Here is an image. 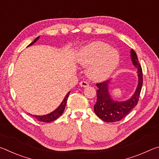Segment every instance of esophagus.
Here are the masks:
<instances>
[{
  "label": "esophagus",
  "instance_id": "esophagus-1",
  "mask_svg": "<svg viewBox=\"0 0 159 159\" xmlns=\"http://www.w3.org/2000/svg\"><path fill=\"white\" fill-rule=\"evenodd\" d=\"M80 85L81 86V87H88V85H89V84H88V82H86V81H84V80H83V81H81V82H80Z\"/></svg>",
  "mask_w": 159,
  "mask_h": 159
}]
</instances>
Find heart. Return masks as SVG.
<instances>
[{"label": "heart", "instance_id": "obj_1", "mask_svg": "<svg viewBox=\"0 0 159 159\" xmlns=\"http://www.w3.org/2000/svg\"><path fill=\"white\" fill-rule=\"evenodd\" d=\"M118 61V52L103 42L92 43L79 53V62L83 66L90 65L88 74L94 80L105 79L116 68Z\"/></svg>", "mask_w": 159, "mask_h": 159}]
</instances>
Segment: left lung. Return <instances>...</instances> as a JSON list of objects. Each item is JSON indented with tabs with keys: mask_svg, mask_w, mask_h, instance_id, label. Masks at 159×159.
Listing matches in <instances>:
<instances>
[{
	"mask_svg": "<svg viewBox=\"0 0 159 159\" xmlns=\"http://www.w3.org/2000/svg\"><path fill=\"white\" fill-rule=\"evenodd\" d=\"M130 53L134 66L138 70L139 77L138 88L130 99L122 102L113 100L109 93V80L96 83L98 90H97V102L94 106V111L99 118L105 122L119 121L138 104L143 83L142 69L136 52L132 49Z\"/></svg>",
	"mask_w": 159,
	"mask_h": 159,
	"instance_id": "left-lung-1",
	"label": "left lung"
}]
</instances>
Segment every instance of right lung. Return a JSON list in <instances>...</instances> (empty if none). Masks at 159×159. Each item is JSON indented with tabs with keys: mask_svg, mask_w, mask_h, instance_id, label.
Instances as JSON below:
<instances>
[{
	"mask_svg": "<svg viewBox=\"0 0 159 159\" xmlns=\"http://www.w3.org/2000/svg\"><path fill=\"white\" fill-rule=\"evenodd\" d=\"M39 39V36L37 37L36 39L31 43V44H29V45H31L34 43H35L37 41V40ZM69 93H70V92L67 93V95H66L65 98L64 99L63 102H61L60 107H59L57 109L55 110V111H52V113H50V114H47V115H44V116H36V115H31V114H29V115L32 116V117L35 118L36 120H39V121H41V122H44V123H50V122L53 121V120L57 119V118H58L61 114H63L64 109H65L66 101H67V99H68V97L69 95Z\"/></svg>",
	"mask_w": 159,
	"mask_h": 159,
	"instance_id": "right-lung-1",
	"label": "right lung"
}]
</instances>
